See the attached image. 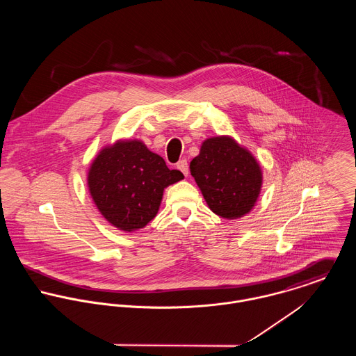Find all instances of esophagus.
Here are the masks:
<instances>
[{"mask_svg": "<svg viewBox=\"0 0 356 356\" xmlns=\"http://www.w3.org/2000/svg\"><path fill=\"white\" fill-rule=\"evenodd\" d=\"M177 168H178L184 175H188V174H189V165H188V161H186L185 159H182V160H179V161L177 163Z\"/></svg>", "mask_w": 356, "mask_h": 356, "instance_id": "34e87169", "label": "esophagus"}]
</instances>
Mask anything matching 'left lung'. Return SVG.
<instances>
[{
    "mask_svg": "<svg viewBox=\"0 0 356 356\" xmlns=\"http://www.w3.org/2000/svg\"><path fill=\"white\" fill-rule=\"evenodd\" d=\"M191 174L216 215L237 219L254 207L261 188V170L254 156L230 137L205 140L191 161Z\"/></svg>",
    "mask_w": 356,
    "mask_h": 356,
    "instance_id": "left-lung-1",
    "label": "left lung"
}]
</instances>
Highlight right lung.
<instances>
[{"instance_id": "add662e5", "label": "right lung", "mask_w": 356, "mask_h": 356, "mask_svg": "<svg viewBox=\"0 0 356 356\" xmlns=\"http://www.w3.org/2000/svg\"><path fill=\"white\" fill-rule=\"evenodd\" d=\"M184 179L159 154L138 140L118 141L93 160L88 186L102 216L115 227L134 232L147 226L159 211L163 191Z\"/></svg>"}]
</instances>
